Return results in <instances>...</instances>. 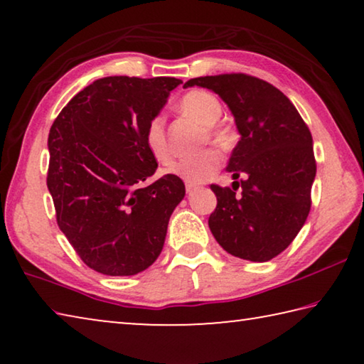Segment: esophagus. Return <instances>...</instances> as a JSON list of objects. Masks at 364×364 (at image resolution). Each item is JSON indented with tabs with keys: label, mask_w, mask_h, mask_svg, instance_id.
<instances>
[{
	"label": "esophagus",
	"mask_w": 364,
	"mask_h": 364,
	"mask_svg": "<svg viewBox=\"0 0 364 364\" xmlns=\"http://www.w3.org/2000/svg\"><path fill=\"white\" fill-rule=\"evenodd\" d=\"M197 189V186H196V184H191V183H186V193H194V191Z\"/></svg>",
	"instance_id": "obj_1"
}]
</instances>
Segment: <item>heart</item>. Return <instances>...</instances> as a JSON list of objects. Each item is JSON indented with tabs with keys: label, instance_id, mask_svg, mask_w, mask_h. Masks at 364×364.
I'll return each mask as SVG.
<instances>
[{
	"label": "heart",
	"instance_id": "obj_1",
	"mask_svg": "<svg viewBox=\"0 0 364 364\" xmlns=\"http://www.w3.org/2000/svg\"><path fill=\"white\" fill-rule=\"evenodd\" d=\"M178 109L189 119L205 128L207 138L220 147H226L231 143V133L226 127L217 123L221 117V104L218 97L205 90H191L178 101ZM143 139L146 149L149 151L154 160L167 165L171 160V151L165 132V122L162 117H152L144 128ZM221 156L218 151L205 149L194 156L183 157L171 165L168 171L171 175L181 178L183 181L197 184L204 183L220 167Z\"/></svg>",
	"mask_w": 364,
	"mask_h": 364
}]
</instances>
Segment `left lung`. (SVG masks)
<instances>
[{
	"mask_svg": "<svg viewBox=\"0 0 364 364\" xmlns=\"http://www.w3.org/2000/svg\"><path fill=\"white\" fill-rule=\"evenodd\" d=\"M188 86L217 93L241 133L226 168L236 180L232 188L210 186L217 196L208 218L213 237L234 257L268 262L289 247L310 212L311 133L289 97L264 80L221 73L191 78Z\"/></svg>",
	"mask_w": 364,
	"mask_h": 364,
	"instance_id": "obj_1",
	"label": "left lung"
}]
</instances>
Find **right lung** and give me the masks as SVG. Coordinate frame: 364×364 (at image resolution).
I'll use <instances>...</instances> for the list:
<instances>
[{"instance_id":"right-lung-1","label":"right lung","mask_w":364,"mask_h":364,"mask_svg":"<svg viewBox=\"0 0 364 364\" xmlns=\"http://www.w3.org/2000/svg\"><path fill=\"white\" fill-rule=\"evenodd\" d=\"M181 80L106 77L86 86L49 130L46 184L60 231L86 267L138 274L157 260L184 197L175 175L156 181L143 133Z\"/></svg>"}]
</instances>
